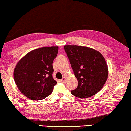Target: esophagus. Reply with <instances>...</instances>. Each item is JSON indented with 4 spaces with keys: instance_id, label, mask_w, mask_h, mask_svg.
Here are the masks:
<instances>
[{
    "instance_id": "34e87169",
    "label": "esophagus",
    "mask_w": 131,
    "mask_h": 131,
    "mask_svg": "<svg viewBox=\"0 0 131 131\" xmlns=\"http://www.w3.org/2000/svg\"><path fill=\"white\" fill-rule=\"evenodd\" d=\"M66 77H63V79H61V80H60V81H61V82H65V81H66Z\"/></svg>"
}]
</instances>
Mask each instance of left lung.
I'll return each mask as SVG.
<instances>
[{"label": "left lung", "instance_id": "left-lung-1", "mask_svg": "<svg viewBox=\"0 0 131 131\" xmlns=\"http://www.w3.org/2000/svg\"><path fill=\"white\" fill-rule=\"evenodd\" d=\"M64 49L78 81L72 95L80 98L92 96L103 87L108 77V67L104 56L92 48L66 45Z\"/></svg>", "mask_w": 131, "mask_h": 131}]
</instances>
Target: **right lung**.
I'll return each instance as SVG.
<instances>
[{
    "label": "right lung",
    "mask_w": 131,
    "mask_h": 131,
    "mask_svg": "<svg viewBox=\"0 0 131 131\" xmlns=\"http://www.w3.org/2000/svg\"><path fill=\"white\" fill-rule=\"evenodd\" d=\"M59 47H41L30 51L21 58L14 70L17 88L26 97L40 100L52 93L57 82L53 78V63Z\"/></svg>",
    "instance_id": "1"
}]
</instances>
